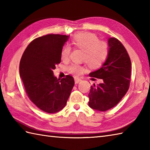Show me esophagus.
Segmentation results:
<instances>
[{"instance_id":"34e87169","label":"esophagus","mask_w":150,"mask_h":150,"mask_svg":"<svg viewBox=\"0 0 150 150\" xmlns=\"http://www.w3.org/2000/svg\"><path fill=\"white\" fill-rule=\"evenodd\" d=\"M81 81V79H77V78H75V84H78L79 82Z\"/></svg>"}]
</instances>
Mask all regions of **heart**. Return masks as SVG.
<instances>
[{
	"mask_svg": "<svg viewBox=\"0 0 150 150\" xmlns=\"http://www.w3.org/2000/svg\"><path fill=\"white\" fill-rule=\"evenodd\" d=\"M71 44L73 47L84 52L82 60L91 68H99L106 61L109 55L110 48L108 43L99 40L96 35L90 32H80L73 37ZM71 48L68 45L62 47L60 57L63 61L69 59ZM68 72L75 76H81L85 67L79 64H72L68 67Z\"/></svg>",
	"mask_w": 150,
	"mask_h": 150,
	"instance_id": "obj_1",
	"label": "heart"
}]
</instances>
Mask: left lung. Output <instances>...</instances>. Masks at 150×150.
Returning a JSON list of instances; mask_svg holds the SVG:
<instances>
[{
  "label": "left lung",
  "mask_w": 150,
  "mask_h": 150,
  "mask_svg": "<svg viewBox=\"0 0 150 150\" xmlns=\"http://www.w3.org/2000/svg\"><path fill=\"white\" fill-rule=\"evenodd\" d=\"M110 52L106 61L97 71L89 76L103 81L91 86L89 106L95 110L104 111L119 103L128 91L131 79L132 64L128 52L120 41L115 37L108 40Z\"/></svg>",
  "instance_id": "left-lung-1"
}]
</instances>
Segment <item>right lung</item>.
Listing matches in <instances>:
<instances>
[{
	"mask_svg": "<svg viewBox=\"0 0 150 150\" xmlns=\"http://www.w3.org/2000/svg\"><path fill=\"white\" fill-rule=\"evenodd\" d=\"M68 35L48 34L35 39L22 55L19 73L28 98L40 110L52 113L66 106L75 84L69 75L54 77L53 69L61 60L60 53Z\"/></svg>",
	"mask_w": 150,
	"mask_h": 150,
	"instance_id": "right-lung-1",
	"label": "right lung"
}]
</instances>
